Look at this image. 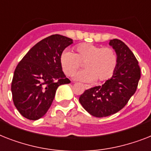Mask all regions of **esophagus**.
I'll return each instance as SVG.
<instances>
[{"mask_svg":"<svg viewBox=\"0 0 151 151\" xmlns=\"http://www.w3.org/2000/svg\"><path fill=\"white\" fill-rule=\"evenodd\" d=\"M84 88H85V89H89V88H90V87L89 86H88V85H84Z\"/></svg>","mask_w":151,"mask_h":151,"instance_id":"esophagus-1","label":"esophagus"}]
</instances>
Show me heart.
I'll list each match as a JSON object with an SVG mask.
<instances>
[{
    "label": "heart",
    "instance_id": "b5f03b06",
    "mask_svg": "<svg viewBox=\"0 0 151 151\" xmlns=\"http://www.w3.org/2000/svg\"><path fill=\"white\" fill-rule=\"evenodd\" d=\"M76 52L65 50L60 58L61 68L67 76H72L84 63V70L73 76V80L82 82L105 81L116 71L118 56L109 47L83 43L75 48Z\"/></svg>",
    "mask_w": 151,
    "mask_h": 151
}]
</instances>
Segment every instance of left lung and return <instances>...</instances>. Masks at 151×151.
<instances>
[{
  "label": "left lung",
  "mask_w": 151,
  "mask_h": 151,
  "mask_svg": "<svg viewBox=\"0 0 151 151\" xmlns=\"http://www.w3.org/2000/svg\"><path fill=\"white\" fill-rule=\"evenodd\" d=\"M109 46L118 56L116 71L101 86L86 90L79 98L84 109L99 118L111 116L122 109L134 95L140 78L138 61L129 48L117 39L110 40Z\"/></svg>",
  "instance_id": "obj_1"
}]
</instances>
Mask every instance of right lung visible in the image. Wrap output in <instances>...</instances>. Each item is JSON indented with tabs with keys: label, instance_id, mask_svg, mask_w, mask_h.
I'll list each match as a JSON object with an SVG mask.
<instances>
[{
	"label": "right lung",
	"instance_id": "obj_1",
	"mask_svg": "<svg viewBox=\"0 0 151 151\" xmlns=\"http://www.w3.org/2000/svg\"><path fill=\"white\" fill-rule=\"evenodd\" d=\"M72 43L73 40L63 35L48 36L35 44L18 64L12 79V98L24 118H42L52 105L57 88L70 83L60 58Z\"/></svg>",
	"mask_w": 151,
	"mask_h": 151
}]
</instances>
